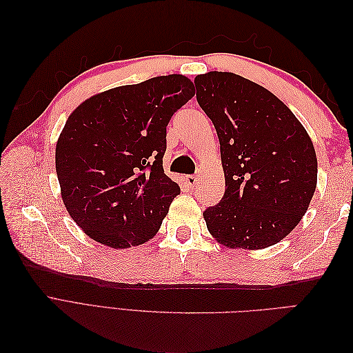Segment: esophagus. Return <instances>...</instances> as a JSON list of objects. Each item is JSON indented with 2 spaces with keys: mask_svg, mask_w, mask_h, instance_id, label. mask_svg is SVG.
<instances>
[{
  "mask_svg": "<svg viewBox=\"0 0 353 353\" xmlns=\"http://www.w3.org/2000/svg\"><path fill=\"white\" fill-rule=\"evenodd\" d=\"M185 183L190 185V187H196L197 183H199V176H194V175H187L185 176Z\"/></svg>",
  "mask_w": 353,
  "mask_h": 353,
  "instance_id": "obj_1",
  "label": "esophagus"
}]
</instances>
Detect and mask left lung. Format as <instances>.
I'll return each mask as SVG.
<instances>
[{
  "label": "left lung",
  "mask_w": 353,
  "mask_h": 353,
  "mask_svg": "<svg viewBox=\"0 0 353 353\" xmlns=\"http://www.w3.org/2000/svg\"><path fill=\"white\" fill-rule=\"evenodd\" d=\"M197 101L221 144L225 193L203 218L228 249L261 250L280 243L316 188L311 137L293 112L261 85L231 72L197 74Z\"/></svg>",
  "instance_id": "1"
}]
</instances>
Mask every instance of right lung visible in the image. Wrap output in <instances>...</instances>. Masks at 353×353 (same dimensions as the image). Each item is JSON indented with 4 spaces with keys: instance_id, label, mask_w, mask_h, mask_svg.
Listing matches in <instances>:
<instances>
[{
    "instance_id": "obj_1",
    "label": "right lung",
    "mask_w": 353,
    "mask_h": 353,
    "mask_svg": "<svg viewBox=\"0 0 353 353\" xmlns=\"http://www.w3.org/2000/svg\"><path fill=\"white\" fill-rule=\"evenodd\" d=\"M194 92L174 73L99 92L69 114L56 172L70 218L90 239L126 249L156 236L181 193L163 170L166 126Z\"/></svg>"
}]
</instances>
